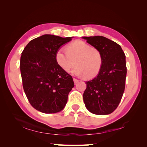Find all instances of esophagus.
I'll list each match as a JSON object with an SVG mask.
<instances>
[{"instance_id":"34e87169","label":"esophagus","mask_w":147,"mask_h":147,"mask_svg":"<svg viewBox=\"0 0 147 147\" xmlns=\"http://www.w3.org/2000/svg\"><path fill=\"white\" fill-rule=\"evenodd\" d=\"M73 81H74V83H75V84H76L77 83H78V82H79L78 80L74 78H73Z\"/></svg>"}]
</instances>
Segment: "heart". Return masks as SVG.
Instances as JSON below:
<instances>
[{
    "label": "heart",
    "mask_w": 147,
    "mask_h": 147,
    "mask_svg": "<svg viewBox=\"0 0 147 147\" xmlns=\"http://www.w3.org/2000/svg\"><path fill=\"white\" fill-rule=\"evenodd\" d=\"M66 50L58 49L55 59L59 66L65 72L73 71L76 76L92 78L98 74L102 65V55L98 49L83 41H75L69 44Z\"/></svg>",
    "instance_id": "1"
}]
</instances>
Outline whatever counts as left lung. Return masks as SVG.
<instances>
[{
    "mask_svg": "<svg viewBox=\"0 0 147 147\" xmlns=\"http://www.w3.org/2000/svg\"><path fill=\"white\" fill-rule=\"evenodd\" d=\"M83 38L100 51L103 59L98 75L86 82L84 103L93 114H109L117 107L125 89V54L119 45L104 36H84Z\"/></svg>",
    "mask_w": 147,
    "mask_h": 147,
    "instance_id": "left-lung-1",
    "label": "left lung"
}]
</instances>
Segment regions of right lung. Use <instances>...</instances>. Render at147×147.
<instances>
[{"label": "right lung", "instance_id": "add662e5", "mask_svg": "<svg viewBox=\"0 0 147 147\" xmlns=\"http://www.w3.org/2000/svg\"><path fill=\"white\" fill-rule=\"evenodd\" d=\"M71 40L44 35L31 40L22 52L20 71L24 93L32 107L43 113L62 111L74 86L73 78L55 59L60 47Z\"/></svg>", "mask_w": 147, "mask_h": 147}]
</instances>
